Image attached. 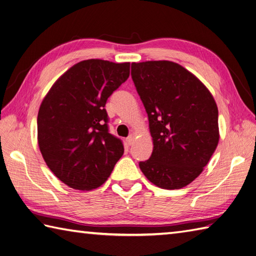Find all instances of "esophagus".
Wrapping results in <instances>:
<instances>
[{
	"instance_id": "1",
	"label": "esophagus",
	"mask_w": 256,
	"mask_h": 256,
	"mask_svg": "<svg viewBox=\"0 0 256 256\" xmlns=\"http://www.w3.org/2000/svg\"><path fill=\"white\" fill-rule=\"evenodd\" d=\"M133 142H134V136H133V135H130V136L126 138L128 145H132Z\"/></svg>"
}]
</instances>
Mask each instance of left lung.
I'll list each match as a JSON object with an SVG mask.
<instances>
[{"mask_svg":"<svg viewBox=\"0 0 256 256\" xmlns=\"http://www.w3.org/2000/svg\"><path fill=\"white\" fill-rule=\"evenodd\" d=\"M132 79L148 116L153 138L145 177L162 189L194 182L218 146V106L208 88L186 68L168 60L132 64Z\"/></svg>","mask_w":256,"mask_h":256,"instance_id":"1","label":"left lung"}]
</instances>
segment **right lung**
<instances>
[{
  "label": "right lung",
  "instance_id": "add662e5",
  "mask_svg": "<svg viewBox=\"0 0 256 256\" xmlns=\"http://www.w3.org/2000/svg\"><path fill=\"white\" fill-rule=\"evenodd\" d=\"M128 76L130 62L82 60L62 74L42 100L38 146L54 175L70 188L100 187L122 157V140L108 133L104 106Z\"/></svg>",
  "mask_w": 256,
  "mask_h": 256
}]
</instances>
